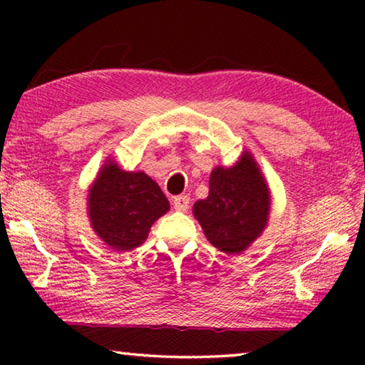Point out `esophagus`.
<instances>
[{
    "mask_svg": "<svg viewBox=\"0 0 365 365\" xmlns=\"http://www.w3.org/2000/svg\"><path fill=\"white\" fill-rule=\"evenodd\" d=\"M172 205H174L177 211H187L190 206V196H187V195L175 196L174 201H172Z\"/></svg>",
    "mask_w": 365,
    "mask_h": 365,
    "instance_id": "34e87169",
    "label": "esophagus"
}]
</instances>
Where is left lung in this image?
<instances>
[{"mask_svg":"<svg viewBox=\"0 0 365 365\" xmlns=\"http://www.w3.org/2000/svg\"><path fill=\"white\" fill-rule=\"evenodd\" d=\"M269 188L250 153L230 169L215 168L209 196L195 202L193 212L215 248L235 255L261 235L269 220Z\"/></svg>","mask_w":365,"mask_h":365,"instance_id":"left-lung-1","label":"left lung"}]
</instances>
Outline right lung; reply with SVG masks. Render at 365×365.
Segmentation results:
<instances>
[{"mask_svg": "<svg viewBox=\"0 0 365 365\" xmlns=\"http://www.w3.org/2000/svg\"><path fill=\"white\" fill-rule=\"evenodd\" d=\"M168 211V197L153 178L145 172L122 170L110 160L90 188L91 225L114 251L137 248Z\"/></svg>", "mask_w": 365, "mask_h": 365, "instance_id": "1", "label": "right lung"}]
</instances>
